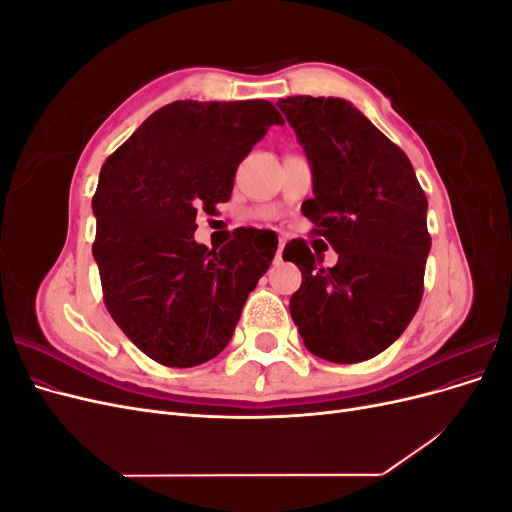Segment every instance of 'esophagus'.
<instances>
[{"label": "esophagus", "instance_id": "1", "mask_svg": "<svg viewBox=\"0 0 512 512\" xmlns=\"http://www.w3.org/2000/svg\"><path fill=\"white\" fill-rule=\"evenodd\" d=\"M284 245L286 241L280 239V243H277V252H275V260H282V252H284Z\"/></svg>", "mask_w": 512, "mask_h": 512}]
</instances>
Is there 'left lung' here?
I'll list each match as a JSON object with an SVG mask.
<instances>
[{
	"label": "left lung",
	"mask_w": 512,
	"mask_h": 512,
	"mask_svg": "<svg viewBox=\"0 0 512 512\" xmlns=\"http://www.w3.org/2000/svg\"><path fill=\"white\" fill-rule=\"evenodd\" d=\"M314 170L301 211L339 254L320 267L303 239L284 247L303 282L290 316L305 348L331 363H361L406 331L423 299L431 247L427 196L408 156L342 98L277 102Z\"/></svg>",
	"instance_id": "8db88e82"
}]
</instances>
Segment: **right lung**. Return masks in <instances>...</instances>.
Masks as SVG:
<instances>
[{
  "label": "right lung",
  "mask_w": 512,
  "mask_h": 512,
  "mask_svg": "<svg viewBox=\"0 0 512 512\" xmlns=\"http://www.w3.org/2000/svg\"><path fill=\"white\" fill-rule=\"evenodd\" d=\"M284 117L267 100H177L106 158L91 200L102 297L130 342L166 367H194L230 342L277 243L237 228L194 241L196 213L226 203L239 162Z\"/></svg>",
  "instance_id": "obj_1"
}]
</instances>
